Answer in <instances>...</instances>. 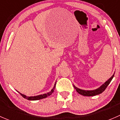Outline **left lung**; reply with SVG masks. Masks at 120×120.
<instances>
[{
  "instance_id": "8db88e82",
  "label": "left lung",
  "mask_w": 120,
  "mask_h": 120,
  "mask_svg": "<svg viewBox=\"0 0 120 120\" xmlns=\"http://www.w3.org/2000/svg\"><path fill=\"white\" fill-rule=\"evenodd\" d=\"M114 76V74L112 75V76L108 79V81L105 82L104 84H102L100 88L96 89L95 90H91V91H86V90H81V89L78 88H76L75 85H74V88L76 90V91H77V92L81 94L82 95H84V96H88V97H91V96H94V95H98L102 93L103 91H105V90L106 89V88L108 86V85H109V84L110 83V82L111 81V80L113 78Z\"/></svg>"
}]
</instances>
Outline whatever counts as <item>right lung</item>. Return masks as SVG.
Wrapping results in <instances>:
<instances>
[{
	"instance_id": "right-lung-1",
	"label": "right lung",
	"mask_w": 120,
	"mask_h": 120,
	"mask_svg": "<svg viewBox=\"0 0 120 120\" xmlns=\"http://www.w3.org/2000/svg\"><path fill=\"white\" fill-rule=\"evenodd\" d=\"M55 86H56V82L55 84L54 85V86H53V88L52 89V90H51L50 92H48V93L46 94H43V95H37V96H34V97H27L25 95H23V94H22L20 93V95H22V96L24 98H26L27 99V100H41V99H43V98H45L48 97V96H50V95L52 94V93L53 92V91H54V90L55 88Z\"/></svg>"
}]
</instances>
